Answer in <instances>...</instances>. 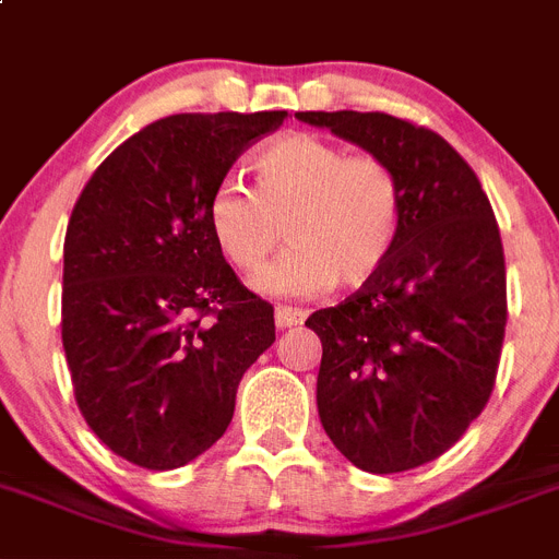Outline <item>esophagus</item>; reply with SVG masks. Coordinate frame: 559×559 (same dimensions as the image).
I'll return each mask as SVG.
<instances>
[{
	"label": "esophagus",
	"instance_id": "34e87169",
	"mask_svg": "<svg viewBox=\"0 0 559 559\" xmlns=\"http://www.w3.org/2000/svg\"><path fill=\"white\" fill-rule=\"evenodd\" d=\"M307 320V312L304 309H293V307H275V326L278 329H293V326H300Z\"/></svg>",
	"mask_w": 559,
	"mask_h": 559
}]
</instances>
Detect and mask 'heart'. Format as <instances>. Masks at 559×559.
<instances>
[{"label":"heart","mask_w":559,"mask_h":559,"mask_svg":"<svg viewBox=\"0 0 559 559\" xmlns=\"http://www.w3.org/2000/svg\"><path fill=\"white\" fill-rule=\"evenodd\" d=\"M255 188L222 179L207 227L239 273L255 275L281 241L293 250L261 278L278 295L357 289L382 273L405 225L400 174L377 154H348L318 134H286L252 157Z\"/></svg>","instance_id":"1"}]
</instances>
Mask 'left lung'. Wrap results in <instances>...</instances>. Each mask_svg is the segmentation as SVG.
Segmentation results:
<instances>
[{"label": "left lung", "mask_w": 559, "mask_h": 559, "mask_svg": "<svg viewBox=\"0 0 559 559\" xmlns=\"http://www.w3.org/2000/svg\"><path fill=\"white\" fill-rule=\"evenodd\" d=\"M388 159L405 225L382 273L309 314L323 343L318 411L366 473H405L448 453L487 407L507 329V264L469 163L427 126L382 111H298Z\"/></svg>", "instance_id": "1"}]
</instances>
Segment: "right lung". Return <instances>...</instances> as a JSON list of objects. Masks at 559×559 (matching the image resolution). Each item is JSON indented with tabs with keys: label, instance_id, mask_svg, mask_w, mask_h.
<instances>
[{
	"label": "right lung",
	"instance_id": "1",
	"mask_svg": "<svg viewBox=\"0 0 559 559\" xmlns=\"http://www.w3.org/2000/svg\"><path fill=\"white\" fill-rule=\"evenodd\" d=\"M286 111L171 115L95 168L64 239L61 340L75 402L111 453L182 467L219 441L275 343L273 307L233 273L207 199Z\"/></svg>",
	"mask_w": 559,
	"mask_h": 559
}]
</instances>
